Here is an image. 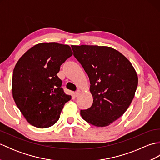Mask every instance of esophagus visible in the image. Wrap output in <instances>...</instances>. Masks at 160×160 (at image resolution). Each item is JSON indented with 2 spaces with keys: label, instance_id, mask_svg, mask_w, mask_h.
<instances>
[{
  "label": "esophagus",
  "instance_id": "34e87169",
  "mask_svg": "<svg viewBox=\"0 0 160 160\" xmlns=\"http://www.w3.org/2000/svg\"><path fill=\"white\" fill-rule=\"evenodd\" d=\"M80 91L79 90V89H78L76 92H75V95H76V96H78V95L80 94Z\"/></svg>",
  "mask_w": 160,
  "mask_h": 160
}]
</instances>
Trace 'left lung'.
<instances>
[{"label":"left lung","instance_id":"8db88e82","mask_svg":"<svg viewBox=\"0 0 160 160\" xmlns=\"http://www.w3.org/2000/svg\"><path fill=\"white\" fill-rule=\"evenodd\" d=\"M73 56L90 80L93 104L80 115L96 127L108 126L121 117L133 99L138 78L131 63L118 51L104 46L72 45Z\"/></svg>","mask_w":160,"mask_h":160}]
</instances>
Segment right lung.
Segmentation results:
<instances>
[{
  "label": "right lung",
  "instance_id": "add662e5",
  "mask_svg": "<svg viewBox=\"0 0 160 160\" xmlns=\"http://www.w3.org/2000/svg\"><path fill=\"white\" fill-rule=\"evenodd\" d=\"M72 54L69 45L40 43L16 63L12 77L13 98L30 124L40 128L52 127L58 120L64 104L71 99L64 93L57 73Z\"/></svg>",
  "mask_w": 160,
  "mask_h": 160
}]
</instances>
